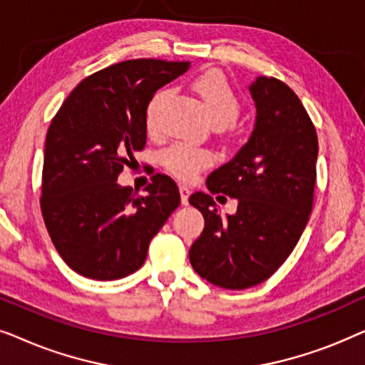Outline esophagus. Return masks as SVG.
I'll list each match as a JSON object with an SVG mask.
<instances>
[{
	"label": "esophagus",
	"instance_id": "1",
	"mask_svg": "<svg viewBox=\"0 0 365 365\" xmlns=\"http://www.w3.org/2000/svg\"><path fill=\"white\" fill-rule=\"evenodd\" d=\"M179 192H181V202L186 206V204H189V194H191V189L182 184V186H179Z\"/></svg>",
	"mask_w": 365,
	"mask_h": 365
}]
</instances>
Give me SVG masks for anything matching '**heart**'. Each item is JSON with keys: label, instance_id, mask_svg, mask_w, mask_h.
<instances>
[{"label": "heart", "instance_id": "1", "mask_svg": "<svg viewBox=\"0 0 365 365\" xmlns=\"http://www.w3.org/2000/svg\"><path fill=\"white\" fill-rule=\"evenodd\" d=\"M194 93L201 98L211 121L216 126H227L237 118L241 111V101L237 93L229 84L224 74L219 71H207L192 81ZM168 96V89L161 88L149 98L144 111V124L148 133H158L159 111L161 104ZM161 164L168 173L182 181L196 178L204 168L214 163V154L209 149L196 148L186 143H174L161 153Z\"/></svg>", "mask_w": 365, "mask_h": 365}]
</instances>
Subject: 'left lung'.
<instances>
[{
	"label": "left lung",
	"instance_id": "left-lung-1",
	"mask_svg": "<svg viewBox=\"0 0 365 365\" xmlns=\"http://www.w3.org/2000/svg\"><path fill=\"white\" fill-rule=\"evenodd\" d=\"M249 89L257 109L251 138L206 182L211 194L236 197L237 212L221 217L209 194L189 197L206 222L189 261L224 289L252 287L282 266L311 216L317 178L316 128L297 94L272 76Z\"/></svg>",
	"mask_w": 365,
	"mask_h": 365
}]
</instances>
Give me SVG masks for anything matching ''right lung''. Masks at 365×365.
<instances>
[{
	"instance_id": "right-lung-1",
	"label": "right lung",
	"mask_w": 365,
	"mask_h": 365,
	"mask_svg": "<svg viewBox=\"0 0 365 365\" xmlns=\"http://www.w3.org/2000/svg\"><path fill=\"white\" fill-rule=\"evenodd\" d=\"M187 68L189 61L151 58L111 64L83 79L49 124L39 204L54 247L74 272L113 281L138 271L181 204L166 174H154L144 196L119 186L118 176L146 146L149 98Z\"/></svg>"
}]
</instances>
